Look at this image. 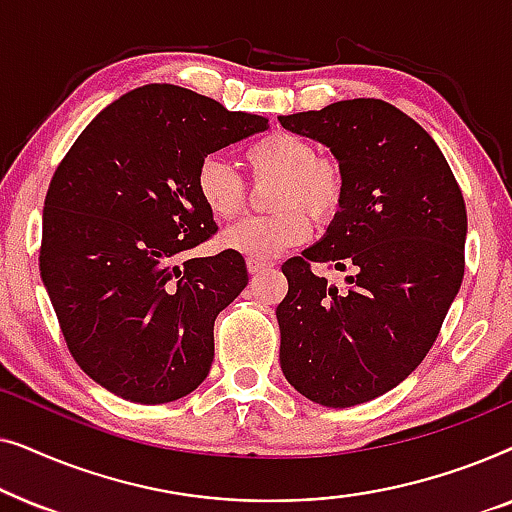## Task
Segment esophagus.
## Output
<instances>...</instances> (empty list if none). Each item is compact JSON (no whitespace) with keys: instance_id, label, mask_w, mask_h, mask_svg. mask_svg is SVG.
Wrapping results in <instances>:
<instances>
[{"instance_id":"1","label":"esophagus","mask_w":512,"mask_h":512,"mask_svg":"<svg viewBox=\"0 0 512 512\" xmlns=\"http://www.w3.org/2000/svg\"><path fill=\"white\" fill-rule=\"evenodd\" d=\"M270 265H272L270 261H258V258H249V261H247V268H249L251 275H258V272L268 270Z\"/></svg>"}]
</instances>
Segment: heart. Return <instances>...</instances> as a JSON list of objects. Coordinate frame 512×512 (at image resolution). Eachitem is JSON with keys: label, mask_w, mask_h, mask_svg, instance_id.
Listing matches in <instances>:
<instances>
[{"label": "heart", "mask_w": 512, "mask_h": 512, "mask_svg": "<svg viewBox=\"0 0 512 512\" xmlns=\"http://www.w3.org/2000/svg\"><path fill=\"white\" fill-rule=\"evenodd\" d=\"M254 184H272L268 207L275 214L240 221L221 235L223 249L270 261L310 235V216L331 221L345 200V170L333 156L317 153L312 142L272 132L242 153ZM195 191L216 221H230L247 205V186L219 158H205L195 172Z\"/></svg>", "instance_id": "b5f03b06"}]
</instances>
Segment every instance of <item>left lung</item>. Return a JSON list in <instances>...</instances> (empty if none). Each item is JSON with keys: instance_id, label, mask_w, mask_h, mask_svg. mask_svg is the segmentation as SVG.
I'll list each match as a JSON object with an SVG mask.
<instances>
[{"instance_id": "8db88e82", "label": "left lung", "mask_w": 512, "mask_h": 512, "mask_svg": "<svg viewBox=\"0 0 512 512\" xmlns=\"http://www.w3.org/2000/svg\"><path fill=\"white\" fill-rule=\"evenodd\" d=\"M279 123L345 170L326 235L282 265L279 363L305 398L352 408L401 384L436 342L464 279V195L429 132L389 102L359 97ZM312 262L349 271L346 289Z\"/></svg>"}]
</instances>
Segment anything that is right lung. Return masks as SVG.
Returning <instances> with one entry per match:
<instances>
[{"label":"right lung","instance_id":"1","mask_svg":"<svg viewBox=\"0 0 512 512\" xmlns=\"http://www.w3.org/2000/svg\"><path fill=\"white\" fill-rule=\"evenodd\" d=\"M268 130L193 90L151 83L102 109L48 186L39 270L69 354L132 403L191 394L214 361V319L249 282L242 254L179 258L216 223L198 165Z\"/></svg>","mask_w":512,"mask_h":512}]
</instances>
